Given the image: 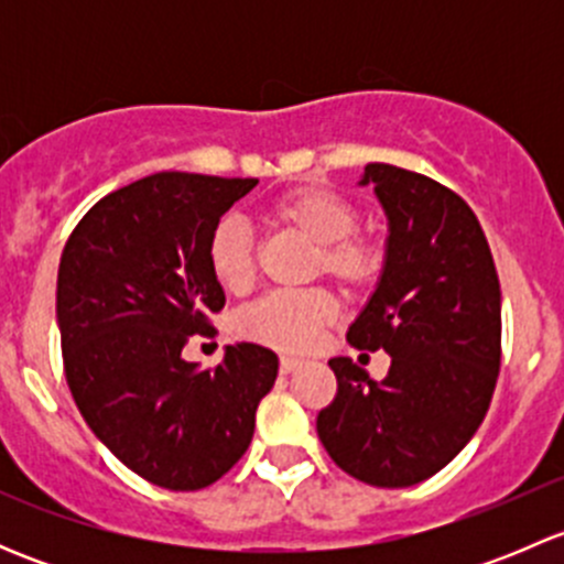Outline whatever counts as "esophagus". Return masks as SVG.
I'll return each mask as SVG.
<instances>
[{
    "mask_svg": "<svg viewBox=\"0 0 564 564\" xmlns=\"http://www.w3.org/2000/svg\"><path fill=\"white\" fill-rule=\"evenodd\" d=\"M300 366H303V360H297V357H281V373L297 371Z\"/></svg>",
    "mask_w": 564,
    "mask_h": 564,
    "instance_id": "1",
    "label": "esophagus"
}]
</instances>
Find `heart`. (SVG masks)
I'll return each mask as SVG.
<instances>
[{
  "label": "heart",
  "mask_w": 564,
  "mask_h": 564,
  "mask_svg": "<svg viewBox=\"0 0 564 564\" xmlns=\"http://www.w3.org/2000/svg\"><path fill=\"white\" fill-rule=\"evenodd\" d=\"M264 220L286 235L311 242L308 275H327L346 292H362L384 267V246L360 226V209L344 193L322 185L294 187L272 198ZM207 267L213 281L231 297H242L259 278L253 235L237 218L213 226L207 240ZM335 318V300L327 289L281 292L259 300L235 318V333L278 351H305Z\"/></svg>",
  "instance_id": "heart-1"
}]
</instances>
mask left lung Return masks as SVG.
I'll list each match as a JSON object with an SVG mask.
<instances>
[{"mask_svg":"<svg viewBox=\"0 0 564 564\" xmlns=\"http://www.w3.org/2000/svg\"><path fill=\"white\" fill-rule=\"evenodd\" d=\"M388 213L384 270L346 338L392 357L382 382L333 357L338 392L316 417L329 458L357 480L406 488L451 464L480 429L502 360V292L469 204L431 176L368 163Z\"/></svg>","mask_w":564,"mask_h":564,"instance_id":"8db88e82","label":"left lung"}]
</instances>
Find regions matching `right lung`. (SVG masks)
Segmentation results:
<instances>
[{"instance_id": "obj_1", "label": "right lung", "mask_w": 564, "mask_h": 564, "mask_svg": "<svg viewBox=\"0 0 564 564\" xmlns=\"http://www.w3.org/2000/svg\"><path fill=\"white\" fill-rule=\"evenodd\" d=\"M256 182L150 174L100 198L62 250L56 318L73 401L113 456L169 491L213 486L242 458L278 377L275 351L259 344L226 346L207 371L182 360L226 305L209 231Z\"/></svg>"}]
</instances>
